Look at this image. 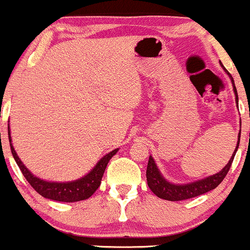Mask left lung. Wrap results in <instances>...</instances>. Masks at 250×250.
<instances>
[{
    "label": "left lung",
    "instance_id": "obj_1",
    "mask_svg": "<svg viewBox=\"0 0 250 250\" xmlns=\"http://www.w3.org/2000/svg\"><path fill=\"white\" fill-rule=\"evenodd\" d=\"M223 71L228 74V77L230 78L232 89H234L235 93V100L236 104H238V97H237V91L235 87V83L230 73L224 68V66L221 63ZM240 137H241V131L237 136V144L235 147V151L232 152V156L229 159V162L227 163L226 167H223L220 172L215 173V175L208 176L206 178L198 179V181L190 182L187 184H176L171 183L167 179L164 178V176L162 175V172L159 171L158 167H157L155 159L152 157H148V163H147V169H146V179H147V186L151 189V191L155 193L156 196H158L159 198L167 201H183L188 200V198L196 197V196L203 195V193L210 191V190H214L221 182L223 181V178L226 177L227 173H228L229 169L231 167V163L234 161L235 153H236L238 144H240Z\"/></svg>",
    "mask_w": 250,
    "mask_h": 250
}]
</instances>
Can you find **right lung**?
I'll use <instances>...</instances> for the list:
<instances>
[{"mask_svg": "<svg viewBox=\"0 0 250 250\" xmlns=\"http://www.w3.org/2000/svg\"><path fill=\"white\" fill-rule=\"evenodd\" d=\"M8 136H9L10 148H12L14 159H15L16 164L19 165L20 170L22 171V173H23L24 178L27 179L28 183L34 188L36 192L40 193L42 197L58 202H69V203H72V202L83 201L91 197L95 192V190L100 187L102 178L108 162H110V159L119 150V148H114L113 151H111L107 155L104 156L95 164L93 169L89 171L87 175L83 176V177L71 182H49L36 177L35 175H33L27 169L26 165L21 162L18 153H16L15 148L13 146L12 137H10V128H8Z\"/></svg>", "mask_w": 250, "mask_h": 250, "instance_id": "add662e5", "label": "right lung"}]
</instances>
